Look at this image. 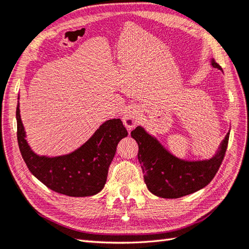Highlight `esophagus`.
<instances>
[{"label": "esophagus", "mask_w": 249, "mask_h": 249, "mask_svg": "<svg viewBox=\"0 0 249 249\" xmlns=\"http://www.w3.org/2000/svg\"><path fill=\"white\" fill-rule=\"evenodd\" d=\"M142 109L139 107H131L125 110L124 115V124L128 130H132L139 124L142 120Z\"/></svg>", "instance_id": "obj_1"}]
</instances>
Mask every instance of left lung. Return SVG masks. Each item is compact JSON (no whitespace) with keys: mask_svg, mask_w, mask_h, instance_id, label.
Returning <instances> with one entry per match:
<instances>
[{"mask_svg":"<svg viewBox=\"0 0 249 249\" xmlns=\"http://www.w3.org/2000/svg\"><path fill=\"white\" fill-rule=\"evenodd\" d=\"M210 64L222 70L214 58ZM229 132L212 158L189 161L174 156L156 136L149 134L142 126H136L131 136L139 145L137 157L148 190L158 197L179 198L203 189L212 181L223 162Z\"/></svg>","mask_w":249,"mask_h":249,"instance_id":"left-lung-1","label":"left lung"}]
</instances>
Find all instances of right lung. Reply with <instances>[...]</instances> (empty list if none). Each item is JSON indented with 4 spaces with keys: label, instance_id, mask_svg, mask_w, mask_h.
<instances>
[{
    "label": "right lung",
    "instance_id": "right-lung-1",
    "mask_svg": "<svg viewBox=\"0 0 249 249\" xmlns=\"http://www.w3.org/2000/svg\"><path fill=\"white\" fill-rule=\"evenodd\" d=\"M19 98L16 112L17 137L21 156L31 173L50 190L63 195L87 197L101 192L118 142L128 135L121 120L104 121L89 140L68 154L38 156L25 139Z\"/></svg>",
    "mask_w": 249,
    "mask_h": 249
}]
</instances>
